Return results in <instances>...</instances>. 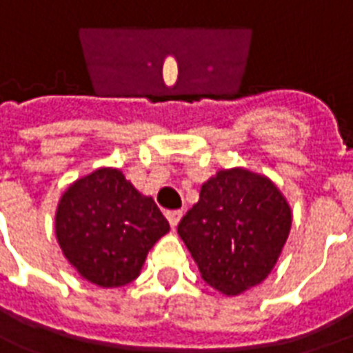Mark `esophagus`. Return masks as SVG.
Here are the masks:
<instances>
[{
  "mask_svg": "<svg viewBox=\"0 0 353 353\" xmlns=\"http://www.w3.org/2000/svg\"><path fill=\"white\" fill-rule=\"evenodd\" d=\"M181 216H183L181 211H168V212H166V219H168V222H170L172 228H176V225L179 224Z\"/></svg>",
  "mask_w": 353,
  "mask_h": 353,
  "instance_id": "obj_1",
  "label": "esophagus"
}]
</instances>
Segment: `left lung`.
Instances as JSON below:
<instances>
[{
  "instance_id": "8db88e82",
  "label": "left lung",
  "mask_w": 353,
  "mask_h": 353,
  "mask_svg": "<svg viewBox=\"0 0 353 353\" xmlns=\"http://www.w3.org/2000/svg\"><path fill=\"white\" fill-rule=\"evenodd\" d=\"M292 211L272 179L248 168H225L200 188V200L177 233L205 283L236 296L263 283L289 239Z\"/></svg>"
}]
</instances>
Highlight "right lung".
Listing matches in <instances>:
<instances>
[{
    "mask_svg": "<svg viewBox=\"0 0 353 353\" xmlns=\"http://www.w3.org/2000/svg\"><path fill=\"white\" fill-rule=\"evenodd\" d=\"M170 231L152 196L103 166L75 179L55 211V236L81 278L114 289L139 278L152 246Z\"/></svg>",
    "mask_w": 353,
    "mask_h": 353,
    "instance_id": "obj_1",
    "label": "right lung"
}]
</instances>
